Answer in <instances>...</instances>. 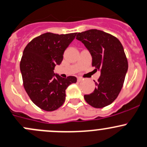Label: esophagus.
Listing matches in <instances>:
<instances>
[{"label":"esophagus","mask_w":147,"mask_h":147,"mask_svg":"<svg viewBox=\"0 0 147 147\" xmlns=\"http://www.w3.org/2000/svg\"><path fill=\"white\" fill-rule=\"evenodd\" d=\"M77 81H78V82H81V81H83V78L81 77H78L77 78Z\"/></svg>","instance_id":"34e87169"}]
</instances>
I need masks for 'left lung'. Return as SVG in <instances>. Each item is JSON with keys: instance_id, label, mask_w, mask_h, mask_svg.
<instances>
[{"instance_id": "8db88e82", "label": "left lung", "mask_w": 147, "mask_h": 147, "mask_svg": "<svg viewBox=\"0 0 147 147\" xmlns=\"http://www.w3.org/2000/svg\"><path fill=\"white\" fill-rule=\"evenodd\" d=\"M92 57V66L101 71L96 87L91 94L84 95L86 101L94 108L111 104L121 91L128 70L124 50L117 38L102 30L91 29L77 33Z\"/></svg>"}]
</instances>
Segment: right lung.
Listing matches in <instances>:
<instances>
[{
  "label": "right lung",
  "instance_id": "1",
  "mask_svg": "<svg viewBox=\"0 0 147 147\" xmlns=\"http://www.w3.org/2000/svg\"><path fill=\"white\" fill-rule=\"evenodd\" d=\"M76 35L43 33L25 48L20 63L24 88L31 101L44 111H52L61 107L66 99V89L76 82L75 76L63 78L53 71L63 61V53Z\"/></svg>",
  "mask_w": 147,
  "mask_h": 147
}]
</instances>
